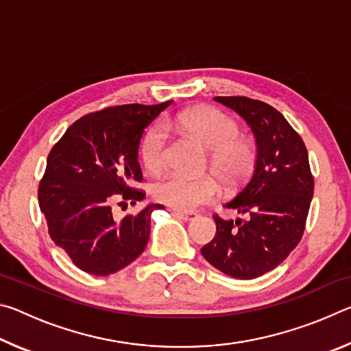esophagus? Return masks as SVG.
Here are the masks:
<instances>
[{"label":"esophagus","mask_w":351,"mask_h":351,"mask_svg":"<svg viewBox=\"0 0 351 351\" xmlns=\"http://www.w3.org/2000/svg\"><path fill=\"white\" fill-rule=\"evenodd\" d=\"M171 213H173V215H176V217H181L182 219H186V221H192L193 218H197V217H198V213H197V212H193V210L182 212V210H176V209H173V210H171Z\"/></svg>","instance_id":"obj_1"}]
</instances>
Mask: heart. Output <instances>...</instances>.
Here are the masks:
<instances>
[{"label": "heart", "mask_w": 351, "mask_h": 351, "mask_svg": "<svg viewBox=\"0 0 351 351\" xmlns=\"http://www.w3.org/2000/svg\"><path fill=\"white\" fill-rule=\"evenodd\" d=\"M167 127L182 130L209 148V165L226 186H235L255 162L257 148L246 136L239 134V123L215 108H195L178 112L165 121ZM169 134L162 123H154L141 142V158L150 171L164 167L167 159ZM154 199L178 210H190L210 203L219 193L215 176H189L167 173L154 181Z\"/></svg>", "instance_id": "heart-1"}]
</instances>
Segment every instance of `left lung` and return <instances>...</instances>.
Wrapping results in <instances>:
<instances>
[{
  "label": "left lung",
  "mask_w": 351,
  "mask_h": 351,
  "mask_svg": "<svg viewBox=\"0 0 351 351\" xmlns=\"http://www.w3.org/2000/svg\"><path fill=\"white\" fill-rule=\"evenodd\" d=\"M215 100L252 128L257 159L251 178L224 204L245 219H223L215 213L217 234L201 254L224 274L249 280L274 269L299 245L314 180L304 141L274 106L246 96Z\"/></svg>",
  "instance_id": "1"
}]
</instances>
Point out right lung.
Instances as JSON below:
<instances>
[{
    "label": "right lung",
    "mask_w": 351,
    "mask_h": 351,
    "mask_svg": "<svg viewBox=\"0 0 351 351\" xmlns=\"http://www.w3.org/2000/svg\"><path fill=\"white\" fill-rule=\"evenodd\" d=\"M171 104L117 105L80 117L47 156L38 186V204L52 241L77 268L110 276L144 252L150 235V204L122 219L112 204L144 199L134 189L142 181L139 142L148 127Z\"/></svg>",
    "instance_id": "1"
}]
</instances>
